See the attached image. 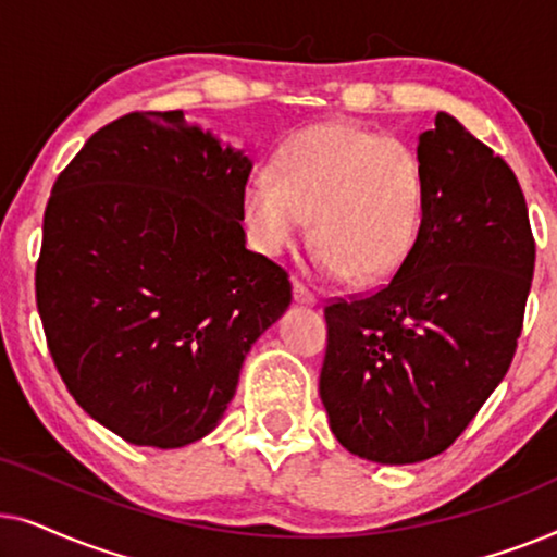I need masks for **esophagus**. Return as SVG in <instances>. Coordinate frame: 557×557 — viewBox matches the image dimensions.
I'll use <instances>...</instances> for the list:
<instances>
[{
    "label": "esophagus",
    "mask_w": 557,
    "mask_h": 557,
    "mask_svg": "<svg viewBox=\"0 0 557 557\" xmlns=\"http://www.w3.org/2000/svg\"><path fill=\"white\" fill-rule=\"evenodd\" d=\"M294 301H296V304H304V307H314L317 296L311 294L307 286L299 284V281H294Z\"/></svg>",
    "instance_id": "obj_1"
}]
</instances>
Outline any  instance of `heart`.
I'll use <instances>...</instances> for the list:
<instances>
[{"mask_svg":"<svg viewBox=\"0 0 557 557\" xmlns=\"http://www.w3.org/2000/svg\"><path fill=\"white\" fill-rule=\"evenodd\" d=\"M240 208L258 253L284 256L311 218L314 273L377 284L413 253L425 172L416 151L395 136L317 124L281 144L273 177L250 174Z\"/></svg>","mask_w":557,"mask_h":557,"instance_id":"obj_1","label":"heart"}]
</instances>
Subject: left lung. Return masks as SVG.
Segmentation results:
<instances>
[{
    "mask_svg": "<svg viewBox=\"0 0 557 557\" xmlns=\"http://www.w3.org/2000/svg\"><path fill=\"white\" fill-rule=\"evenodd\" d=\"M425 212L380 292L324 309L319 395L349 454L400 467L446 451L507 375L535 240L515 172L451 113L418 136Z\"/></svg>",
    "mask_w": 557,
    "mask_h": 557,
    "instance_id": "8db88e82",
    "label": "left lung"
}]
</instances>
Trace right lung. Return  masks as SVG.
<instances>
[{
    "label": "right lung",
    "mask_w": 557,
    "mask_h": 557,
    "mask_svg": "<svg viewBox=\"0 0 557 557\" xmlns=\"http://www.w3.org/2000/svg\"><path fill=\"white\" fill-rule=\"evenodd\" d=\"M253 170L182 111L103 126L60 172L35 292L75 403L134 446L215 431L256 339L292 304L286 271L246 248Z\"/></svg>",
    "instance_id": "obj_1"
}]
</instances>
